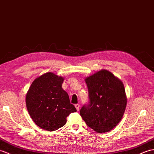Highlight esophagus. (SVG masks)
I'll return each mask as SVG.
<instances>
[{
  "instance_id": "34e87169",
  "label": "esophagus",
  "mask_w": 154,
  "mask_h": 154,
  "mask_svg": "<svg viewBox=\"0 0 154 154\" xmlns=\"http://www.w3.org/2000/svg\"><path fill=\"white\" fill-rule=\"evenodd\" d=\"M74 106H75V107H76V109H77V111H79V109H80V105L78 104V103H77V104H75Z\"/></svg>"
}]
</instances>
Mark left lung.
Instances as JSON below:
<instances>
[{"label": "left lung", "mask_w": 154, "mask_h": 154, "mask_svg": "<svg viewBox=\"0 0 154 154\" xmlns=\"http://www.w3.org/2000/svg\"><path fill=\"white\" fill-rule=\"evenodd\" d=\"M89 102L80 114L86 125L97 132L115 127L124 115L126 97L124 85L110 72L102 70L85 79Z\"/></svg>", "instance_id": "1"}]
</instances>
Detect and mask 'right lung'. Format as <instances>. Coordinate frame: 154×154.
<instances>
[{"label": "right lung", "instance_id": "right-lung-1", "mask_svg": "<svg viewBox=\"0 0 154 154\" xmlns=\"http://www.w3.org/2000/svg\"><path fill=\"white\" fill-rule=\"evenodd\" d=\"M63 77L52 72L34 80L27 93L26 107L33 122L44 130L54 131L63 126L66 117L76 109L62 88Z\"/></svg>", "mask_w": 154, "mask_h": 154}]
</instances>
